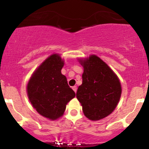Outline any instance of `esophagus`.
Here are the masks:
<instances>
[{"mask_svg":"<svg viewBox=\"0 0 149 149\" xmlns=\"http://www.w3.org/2000/svg\"><path fill=\"white\" fill-rule=\"evenodd\" d=\"M72 89H73V90L74 91V93H76V92H77V86H72Z\"/></svg>","mask_w":149,"mask_h":149,"instance_id":"1","label":"esophagus"}]
</instances>
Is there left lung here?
<instances>
[{
	"instance_id": "obj_1",
	"label": "left lung",
	"mask_w": 149,
	"mask_h": 149,
	"mask_svg": "<svg viewBox=\"0 0 149 149\" xmlns=\"http://www.w3.org/2000/svg\"><path fill=\"white\" fill-rule=\"evenodd\" d=\"M77 60L84 68V73L76 97L81 104L84 114L92 121L104 119L113 112L120 100V81L108 65L96 55Z\"/></svg>"
}]
</instances>
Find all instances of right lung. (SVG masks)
I'll return each instance as SVG.
<instances>
[{
    "label": "right lung",
    "instance_id": "add662e5",
    "mask_svg": "<svg viewBox=\"0 0 149 149\" xmlns=\"http://www.w3.org/2000/svg\"><path fill=\"white\" fill-rule=\"evenodd\" d=\"M64 60L53 54L38 67L27 85V93L33 107L50 120L63 116L66 104L75 97L65 75L61 73Z\"/></svg>",
    "mask_w": 149,
    "mask_h": 149
}]
</instances>
